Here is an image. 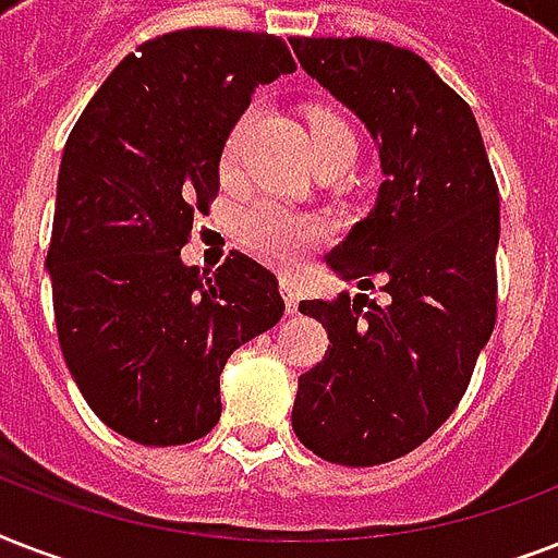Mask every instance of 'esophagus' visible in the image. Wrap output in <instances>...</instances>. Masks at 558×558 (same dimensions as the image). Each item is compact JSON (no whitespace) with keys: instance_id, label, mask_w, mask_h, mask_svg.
Wrapping results in <instances>:
<instances>
[{"instance_id":"1","label":"esophagus","mask_w":558,"mask_h":558,"mask_svg":"<svg viewBox=\"0 0 558 558\" xmlns=\"http://www.w3.org/2000/svg\"><path fill=\"white\" fill-rule=\"evenodd\" d=\"M280 292H283V301H287V313H298V292L289 275H280Z\"/></svg>"}]
</instances>
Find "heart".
Returning a JSON list of instances; mask_svg holds the SVG:
<instances>
[{
	"instance_id": "1",
	"label": "heart",
	"mask_w": 558,
	"mask_h": 558,
	"mask_svg": "<svg viewBox=\"0 0 558 558\" xmlns=\"http://www.w3.org/2000/svg\"><path fill=\"white\" fill-rule=\"evenodd\" d=\"M248 121H252V112L240 118L231 135H228L226 150H222V168L226 170L234 165L236 150H240L245 130H248ZM313 142L344 144V147L356 153L353 130L341 118L330 116V112H315L313 116ZM324 234H327V228L318 219L292 214V210L275 205V202L254 205V208L245 210L243 222H240V236H243L245 248L263 257V260L278 263V266H292V263L301 260L310 248L322 243Z\"/></svg>"
}]
</instances>
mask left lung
Returning a JSON list of instances; mask_svg holds the SVG:
<instances>
[{
	"label": "left lung",
	"instance_id": "1",
	"mask_svg": "<svg viewBox=\"0 0 558 558\" xmlns=\"http://www.w3.org/2000/svg\"><path fill=\"white\" fill-rule=\"evenodd\" d=\"M289 43L379 156L373 208L324 263L386 292L301 301L330 348L298 379L292 428L322 460L376 466L449 420L493 336L498 185L472 109L423 57L367 37Z\"/></svg>",
	"mask_w": 558,
	"mask_h": 558
}]
</instances>
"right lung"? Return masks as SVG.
Instances as JSON below:
<instances>
[{
	"mask_svg": "<svg viewBox=\"0 0 558 558\" xmlns=\"http://www.w3.org/2000/svg\"><path fill=\"white\" fill-rule=\"evenodd\" d=\"M287 72L271 34L173 31L112 69L65 142L46 257L57 336L83 399L126 440L205 437L228 356L287 310L248 254L214 275L179 254L254 89Z\"/></svg>",
	"mask_w": 558,
	"mask_h": 558,
	"instance_id": "add662e5",
	"label": "right lung"
}]
</instances>
